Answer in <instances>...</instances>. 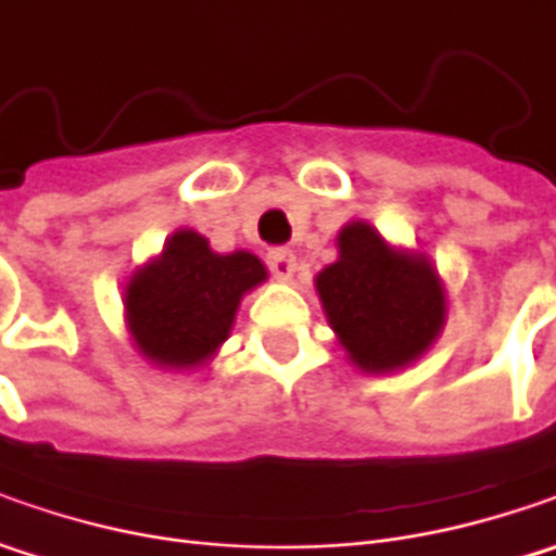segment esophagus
<instances>
[{
    "label": "esophagus",
    "mask_w": 556,
    "mask_h": 556,
    "mask_svg": "<svg viewBox=\"0 0 556 556\" xmlns=\"http://www.w3.org/2000/svg\"><path fill=\"white\" fill-rule=\"evenodd\" d=\"M266 266L275 278L288 281V278H293V271H296V256H293V250H288V247H275V250L266 253Z\"/></svg>",
    "instance_id": "34e87169"
}]
</instances>
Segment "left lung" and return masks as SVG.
Masks as SVG:
<instances>
[{"label": "left lung", "mask_w": 556, "mask_h": 556, "mask_svg": "<svg viewBox=\"0 0 556 556\" xmlns=\"http://www.w3.org/2000/svg\"><path fill=\"white\" fill-rule=\"evenodd\" d=\"M315 288L343 350L365 371L408 365L445 318V293L430 263L390 250L365 223L340 231V260Z\"/></svg>", "instance_id": "1"}]
</instances>
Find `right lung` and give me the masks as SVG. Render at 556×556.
I'll return each mask as SVG.
<instances>
[{"mask_svg": "<svg viewBox=\"0 0 556 556\" xmlns=\"http://www.w3.org/2000/svg\"><path fill=\"white\" fill-rule=\"evenodd\" d=\"M263 278L266 266L253 253L219 256L198 231H176L126 288L136 346L166 368L198 365L228 337L241 296Z\"/></svg>", "mask_w": 556, "mask_h": 556, "instance_id": "obj_1", "label": "right lung"}]
</instances>
